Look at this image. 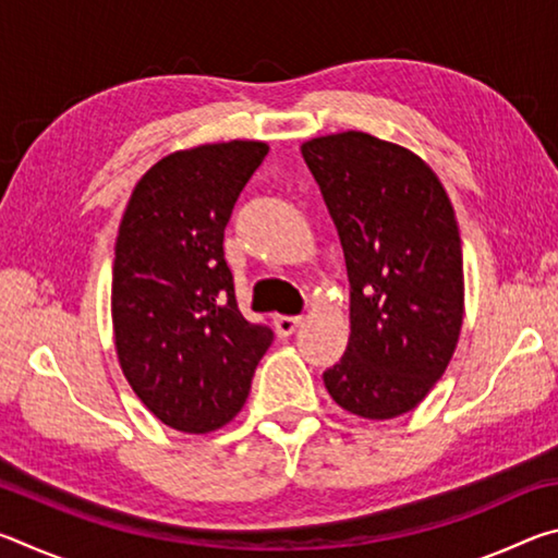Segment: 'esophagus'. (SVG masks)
Returning a JSON list of instances; mask_svg holds the SVG:
<instances>
[{"mask_svg":"<svg viewBox=\"0 0 558 558\" xmlns=\"http://www.w3.org/2000/svg\"><path fill=\"white\" fill-rule=\"evenodd\" d=\"M302 325V317L298 315H278L276 317V332L280 337H290Z\"/></svg>","mask_w":558,"mask_h":558,"instance_id":"esophagus-1","label":"esophagus"}]
</instances>
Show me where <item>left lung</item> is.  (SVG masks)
<instances>
[{"label":"left lung","mask_w":558,"mask_h":558,"mask_svg":"<svg viewBox=\"0 0 558 558\" xmlns=\"http://www.w3.org/2000/svg\"><path fill=\"white\" fill-rule=\"evenodd\" d=\"M342 241L349 344L323 374L344 411H413L446 374L465 315L456 211L436 172L401 145L347 130L300 147Z\"/></svg>","instance_id":"left-lung-1"}]
</instances>
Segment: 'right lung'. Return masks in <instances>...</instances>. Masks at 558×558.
<instances>
[{"label":"right lung","mask_w":558,"mask_h":558,"mask_svg":"<svg viewBox=\"0 0 558 558\" xmlns=\"http://www.w3.org/2000/svg\"><path fill=\"white\" fill-rule=\"evenodd\" d=\"M268 145H199L159 159L132 189L112 263L120 369L149 413L182 433L235 418L272 332L235 305L223 229Z\"/></svg>","instance_id":"obj_1"}]
</instances>
